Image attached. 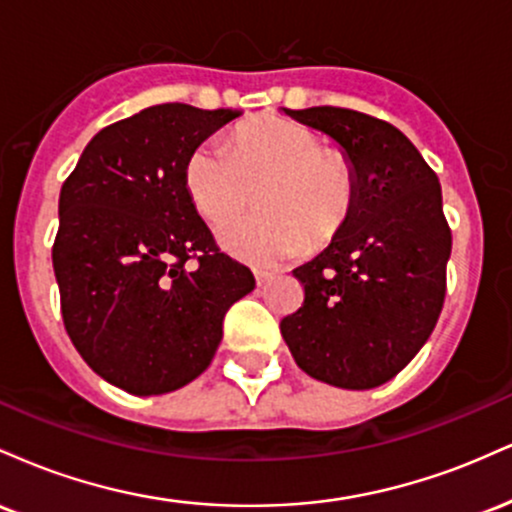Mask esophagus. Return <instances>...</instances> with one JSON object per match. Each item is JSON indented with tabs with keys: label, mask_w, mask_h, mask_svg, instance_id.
<instances>
[{
	"label": "esophagus",
	"mask_w": 512,
	"mask_h": 512,
	"mask_svg": "<svg viewBox=\"0 0 512 512\" xmlns=\"http://www.w3.org/2000/svg\"><path fill=\"white\" fill-rule=\"evenodd\" d=\"M274 272H267V269H255V281L257 286H264L269 279H272Z\"/></svg>",
	"instance_id": "obj_1"
}]
</instances>
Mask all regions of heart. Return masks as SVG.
<instances>
[{"instance_id": "obj_1", "label": "heart", "mask_w": 512, "mask_h": 512, "mask_svg": "<svg viewBox=\"0 0 512 512\" xmlns=\"http://www.w3.org/2000/svg\"><path fill=\"white\" fill-rule=\"evenodd\" d=\"M262 212L232 220L252 184ZM185 190L226 252L250 264H274L330 243L356 199V173L339 151L325 149L310 127L260 117L233 129L226 146L209 142L185 166Z\"/></svg>"}]
</instances>
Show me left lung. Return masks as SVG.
<instances>
[{"label":"left lung","mask_w":512,"mask_h":512,"mask_svg":"<svg viewBox=\"0 0 512 512\" xmlns=\"http://www.w3.org/2000/svg\"><path fill=\"white\" fill-rule=\"evenodd\" d=\"M284 113L339 146L356 199L332 243L293 269L305 298L281 337L310 378L370 390L419 354L443 308L452 236L438 175L390 122L330 105Z\"/></svg>","instance_id":"obj_1"}]
</instances>
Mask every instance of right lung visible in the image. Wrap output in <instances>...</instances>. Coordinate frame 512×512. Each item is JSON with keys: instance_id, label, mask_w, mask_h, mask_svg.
Returning a JSON list of instances; mask_svg holds the SVG:
<instances>
[{"instance_id": "right-lung-1", "label": "right lung", "mask_w": 512, "mask_h": 512, "mask_svg": "<svg viewBox=\"0 0 512 512\" xmlns=\"http://www.w3.org/2000/svg\"><path fill=\"white\" fill-rule=\"evenodd\" d=\"M240 115L151 105L101 129L62 185L52 267L64 327L88 366L132 395L204 373L226 310L255 289L185 190L187 158Z\"/></svg>"}]
</instances>
